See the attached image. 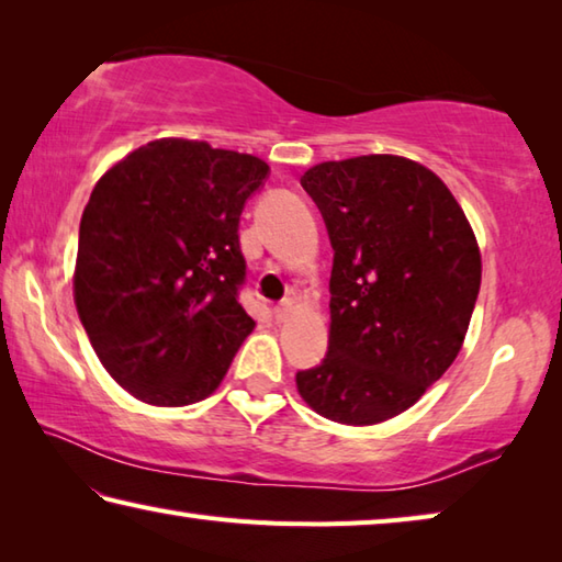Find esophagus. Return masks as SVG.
Returning <instances> with one entry per match:
<instances>
[{"label":"esophagus","mask_w":562,"mask_h":562,"mask_svg":"<svg viewBox=\"0 0 562 562\" xmlns=\"http://www.w3.org/2000/svg\"><path fill=\"white\" fill-rule=\"evenodd\" d=\"M289 313H291V301H281V303H276V306H273V318L276 321H286Z\"/></svg>","instance_id":"1"}]
</instances>
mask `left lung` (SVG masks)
<instances>
[{
    "label": "left lung",
    "instance_id": "left-lung-1",
    "mask_svg": "<svg viewBox=\"0 0 562 562\" xmlns=\"http://www.w3.org/2000/svg\"><path fill=\"white\" fill-rule=\"evenodd\" d=\"M301 184L326 222L333 271L328 352L296 385L323 417L378 425L459 356L481 286L474 232L447 184L407 157L321 162Z\"/></svg>",
    "mask_w": 562,
    "mask_h": 562
}]
</instances>
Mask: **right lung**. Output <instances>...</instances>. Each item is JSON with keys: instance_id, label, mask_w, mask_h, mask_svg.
Returning a JSON list of instances; mask_svg holds the SVG:
<instances>
[{"instance_id": "1", "label": "right lung", "mask_w": 562, "mask_h": 562, "mask_svg": "<svg viewBox=\"0 0 562 562\" xmlns=\"http://www.w3.org/2000/svg\"><path fill=\"white\" fill-rule=\"evenodd\" d=\"M269 165L162 137L111 167L78 229L76 308L117 385L157 407L210 397L254 321L239 216Z\"/></svg>"}]
</instances>
